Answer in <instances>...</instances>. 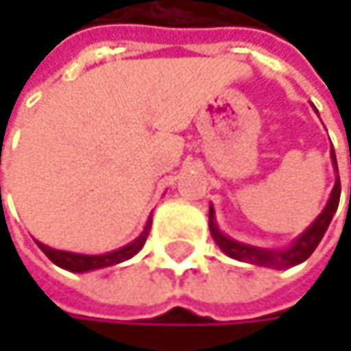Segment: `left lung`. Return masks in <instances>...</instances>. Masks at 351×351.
Returning <instances> with one entry per match:
<instances>
[{"label": "left lung", "instance_id": "obj_1", "mask_svg": "<svg viewBox=\"0 0 351 351\" xmlns=\"http://www.w3.org/2000/svg\"><path fill=\"white\" fill-rule=\"evenodd\" d=\"M331 160H333V167L337 171V160H335L333 146H331ZM339 193H341V184H339V176H337L325 209L319 213V217H317L315 221L293 244L289 245V247H285V250H264V247L242 244V242H236V240L228 238L226 234L219 232V228L215 223V211H213V207H209V230H211V236H213L215 244L219 245L230 258H236L240 262H247V264H254V266L291 268V266H297V264L305 262L315 252V247L321 242L323 234L327 232V228H329V223L333 219V213L337 211Z\"/></svg>", "mask_w": 351, "mask_h": 351}]
</instances>
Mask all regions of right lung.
I'll return each mask as SVG.
<instances>
[{"label":"right lung","instance_id":"right-lung-1","mask_svg":"<svg viewBox=\"0 0 351 351\" xmlns=\"http://www.w3.org/2000/svg\"><path fill=\"white\" fill-rule=\"evenodd\" d=\"M150 226H152V219H148L144 232L132 242V244L123 245L119 250H113L109 254H101V256H89V254H75V252H64V250H54L50 245L40 244L36 242L38 247L60 268L64 270H71V272H87V270H97V268H106V266H113V264H119L123 260H130L132 256H136L142 245L146 244V238L150 234Z\"/></svg>","mask_w":351,"mask_h":351}]
</instances>
